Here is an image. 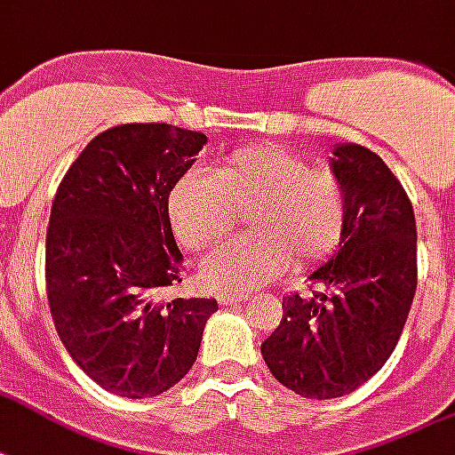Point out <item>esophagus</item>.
<instances>
[{
	"mask_svg": "<svg viewBox=\"0 0 455 455\" xmlns=\"http://www.w3.org/2000/svg\"><path fill=\"white\" fill-rule=\"evenodd\" d=\"M248 296L245 294H234V291H221V294H217V301L219 304H241V301H245Z\"/></svg>",
	"mask_w": 455,
	"mask_h": 455,
	"instance_id": "esophagus-1",
	"label": "esophagus"
}]
</instances>
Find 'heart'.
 Masks as SVG:
<instances>
[{
	"instance_id": "b5f03b06",
	"label": "heart",
	"mask_w": 455,
	"mask_h": 455,
	"mask_svg": "<svg viewBox=\"0 0 455 455\" xmlns=\"http://www.w3.org/2000/svg\"><path fill=\"white\" fill-rule=\"evenodd\" d=\"M245 212L255 236L221 245L202 262L204 284L217 291L262 287L289 260L294 267L318 265L345 236L338 178L282 147L236 151L212 178L185 176L168 202L173 231L190 251L219 243Z\"/></svg>"
}]
</instances>
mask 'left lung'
I'll return each instance as SVG.
<instances>
[{
	"mask_svg": "<svg viewBox=\"0 0 455 455\" xmlns=\"http://www.w3.org/2000/svg\"><path fill=\"white\" fill-rule=\"evenodd\" d=\"M332 176L345 195V236L308 275L311 296H284L282 323L262 359L301 398L347 395L379 371L398 345L417 289L415 212L379 154L338 144Z\"/></svg>",
	"mask_w": 455,
	"mask_h": 455,
	"instance_id": "left-lung-1",
	"label": "left lung"
}]
</instances>
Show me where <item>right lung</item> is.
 <instances>
[{
  "label": "right lung",
  "mask_w": 455,
  "mask_h": 455,
  "mask_svg": "<svg viewBox=\"0 0 455 455\" xmlns=\"http://www.w3.org/2000/svg\"><path fill=\"white\" fill-rule=\"evenodd\" d=\"M204 144L166 123L110 127L57 188L45 241L52 321L82 371L123 398L176 386L219 308L217 299H161L183 267L168 195Z\"/></svg>",
  "instance_id": "add662e5"
}]
</instances>
